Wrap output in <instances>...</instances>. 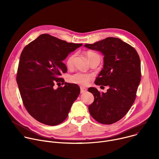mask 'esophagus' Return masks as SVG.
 I'll return each instance as SVG.
<instances>
[{
  "label": "esophagus",
  "mask_w": 159,
  "mask_h": 159,
  "mask_svg": "<svg viewBox=\"0 0 159 159\" xmlns=\"http://www.w3.org/2000/svg\"><path fill=\"white\" fill-rule=\"evenodd\" d=\"M87 91V89L85 88V87H80V93L82 94V93H84Z\"/></svg>",
  "instance_id": "1"
}]
</instances>
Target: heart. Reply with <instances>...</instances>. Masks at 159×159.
Wrapping results in <instances>:
<instances>
[{"label": "heart", "mask_w": 159, "mask_h": 159, "mask_svg": "<svg viewBox=\"0 0 159 159\" xmlns=\"http://www.w3.org/2000/svg\"><path fill=\"white\" fill-rule=\"evenodd\" d=\"M86 55L89 60V61L90 62L91 61H93V60L99 58L100 55L92 51H88L86 52ZM75 57V54H72L70 55L69 57L67 58L66 59V64L68 66H72L74 63V58ZM92 78V75L90 74H84V73H81V72H77L72 75H70L69 77V80L74 84H77L79 85H87L89 82L90 81V80Z\"/></svg>", "instance_id": "heart-1"}]
</instances>
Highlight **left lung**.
I'll return each mask as SVG.
<instances>
[{"instance_id": "1", "label": "left lung", "mask_w": 159, "mask_h": 159, "mask_svg": "<svg viewBox=\"0 0 159 159\" xmlns=\"http://www.w3.org/2000/svg\"><path fill=\"white\" fill-rule=\"evenodd\" d=\"M85 47L101 52L103 69L95 80L98 85L109 86L106 93L89 88L94 97L89 106L98 122L111 125L120 120L133 105L141 80V63L136 50L118 38L108 37Z\"/></svg>"}]
</instances>
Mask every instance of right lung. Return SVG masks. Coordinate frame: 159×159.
<instances>
[{
  "mask_svg": "<svg viewBox=\"0 0 159 159\" xmlns=\"http://www.w3.org/2000/svg\"><path fill=\"white\" fill-rule=\"evenodd\" d=\"M82 45L43 34L22 50L16 80L26 110L38 121L55 126L69 115L80 90L59 76L67 71L63 60ZM60 82L64 87L55 89L54 84Z\"/></svg>",
  "mask_w": 159,
  "mask_h": 159,
  "instance_id": "1",
  "label": "right lung"
}]
</instances>
